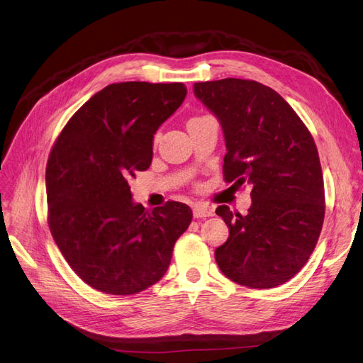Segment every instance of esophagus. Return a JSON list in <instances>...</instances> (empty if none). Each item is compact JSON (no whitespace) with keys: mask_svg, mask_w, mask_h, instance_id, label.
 Segmentation results:
<instances>
[{"mask_svg":"<svg viewBox=\"0 0 363 363\" xmlns=\"http://www.w3.org/2000/svg\"><path fill=\"white\" fill-rule=\"evenodd\" d=\"M213 215H215V211H213L211 206H206V204H195L194 206V216L196 219L213 216Z\"/></svg>","mask_w":363,"mask_h":363,"instance_id":"34e87169","label":"esophagus"}]
</instances>
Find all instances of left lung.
Segmentation results:
<instances>
[{
	"label": "left lung",
	"instance_id": "obj_1",
	"mask_svg": "<svg viewBox=\"0 0 363 363\" xmlns=\"http://www.w3.org/2000/svg\"><path fill=\"white\" fill-rule=\"evenodd\" d=\"M194 94L223 128L225 182L248 184V213L219 206L228 227L218 247L219 269L252 289L292 279L312 255L324 221V179L309 130L271 87L224 79L194 84Z\"/></svg>",
	"mask_w": 363,
	"mask_h": 363
}]
</instances>
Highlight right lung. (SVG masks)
I'll use <instances>...</instances> for the list:
<instances>
[{"label":"right lung","instance_id":"1","mask_svg":"<svg viewBox=\"0 0 363 363\" xmlns=\"http://www.w3.org/2000/svg\"><path fill=\"white\" fill-rule=\"evenodd\" d=\"M183 83L125 82L89 98L48 159V224L69 267L94 289L133 295L167 272L192 211L168 201L151 212L128 180L150 168L156 131L182 106Z\"/></svg>","mask_w":363,"mask_h":363}]
</instances>
